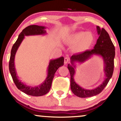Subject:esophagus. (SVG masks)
<instances>
[{
    "label": "esophagus",
    "instance_id": "esophagus-1",
    "mask_svg": "<svg viewBox=\"0 0 121 121\" xmlns=\"http://www.w3.org/2000/svg\"><path fill=\"white\" fill-rule=\"evenodd\" d=\"M69 61H70V60L69 58H68V57L65 58V59H64V63H65V64H68V62H69Z\"/></svg>",
    "mask_w": 121,
    "mask_h": 121
}]
</instances>
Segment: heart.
I'll return each mask as SVG.
<instances>
[{
    "mask_svg": "<svg viewBox=\"0 0 121 121\" xmlns=\"http://www.w3.org/2000/svg\"><path fill=\"white\" fill-rule=\"evenodd\" d=\"M94 41V37L91 32L83 31L78 32L73 34L70 38L73 44H77L76 50L79 52L85 51L91 47Z\"/></svg>",
    "mask_w": 121,
    "mask_h": 121,
    "instance_id": "1",
    "label": "heart"
}]
</instances>
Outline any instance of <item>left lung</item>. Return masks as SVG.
<instances>
[{
  "instance_id": "1",
  "label": "left lung",
  "mask_w": 121,
  "mask_h": 121,
  "mask_svg": "<svg viewBox=\"0 0 121 121\" xmlns=\"http://www.w3.org/2000/svg\"><path fill=\"white\" fill-rule=\"evenodd\" d=\"M97 30L99 36L94 48L91 50H86L83 52L73 55L70 58L71 64H68V66L70 74V87L71 91L75 95L80 98L93 97L101 93L107 85L113 73L115 48L109 35L104 29H100L99 26H97ZM93 54L100 55L103 58L105 64L104 71L106 75L105 80L101 85L94 90H85L79 86L74 82L73 79L75 72L74 63L76 62L83 63Z\"/></svg>"
}]
</instances>
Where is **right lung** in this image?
Here are the masks:
<instances>
[{
  "mask_svg": "<svg viewBox=\"0 0 121 121\" xmlns=\"http://www.w3.org/2000/svg\"><path fill=\"white\" fill-rule=\"evenodd\" d=\"M46 27L39 26L37 25L29 26L25 28L19 35L16 42L14 43L12 48L9 63V69L11 76L18 89L26 93V94L35 97H39L45 95L49 91L51 88L52 82L55 76L56 71L60 66H63L64 64V57H60L57 59L51 60L48 66L47 76L45 80L39 85V86L32 87L27 86L23 84L18 79V76L17 75V72L14 66V57L18 47L22 42L25 36H31V35H41L46 33L45 30Z\"/></svg>",
  "mask_w": 121,
  "mask_h": 121,
  "instance_id": "right-lung-1",
  "label": "right lung"
}]
</instances>
